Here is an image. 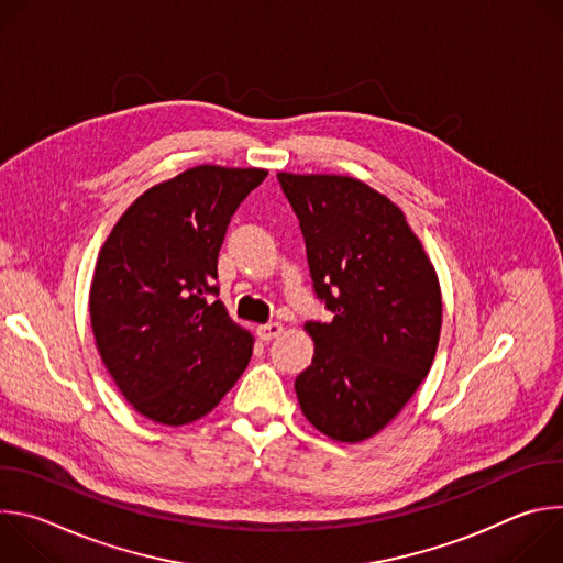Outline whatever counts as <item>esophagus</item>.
Instances as JSON below:
<instances>
[{
	"instance_id": "1",
	"label": "esophagus",
	"mask_w": 563,
	"mask_h": 563,
	"mask_svg": "<svg viewBox=\"0 0 563 563\" xmlns=\"http://www.w3.org/2000/svg\"><path fill=\"white\" fill-rule=\"evenodd\" d=\"M283 330H285L283 323H267V325H258V328H256V334H258L261 341H272V339L280 336Z\"/></svg>"
}]
</instances>
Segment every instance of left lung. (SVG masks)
Instances as JSON below:
<instances>
[{
    "label": "left lung",
    "mask_w": 563,
    "mask_h": 563,
    "mask_svg": "<svg viewBox=\"0 0 563 563\" xmlns=\"http://www.w3.org/2000/svg\"><path fill=\"white\" fill-rule=\"evenodd\" d=\"M298 216L316 296L311 365L294 387L307 421L334 441L378 434L428 376L441 334L437 272L389 198L350 176L278 174Z\"/></svg>",
    "instance_id": "left-lung-1"
}]
</instances>
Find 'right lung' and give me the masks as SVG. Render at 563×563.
Returning <instances> with one entry per match:
<instances>
[{"label":"right lung","mask_w":563,"mask_h":563,"mask_svg":"<svg viewBox=\"0 0 563 563\" xmlns=\"http://www.w3.org/2000/svg\"><path fill=\"white\" fill-rule=\"evenodd\" d=\"M265 178L187 169L146 189L104 240L89 296L96 345L122 396L155 423L209 415L252 358L254 336L213 296L229 220Z\"/></svg>","instance_id":"right-lung-1"}]
</instances>
